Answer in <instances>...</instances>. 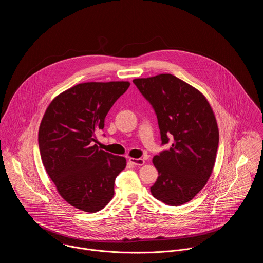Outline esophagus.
Masks as SVG:
<instances>
[{
	"mask_svg": "<svg viewBox=\"0 0 263 263\" xmlns=\"http://www.w3.org/2000/svg\"><path fill=\"white\" fill-rule=\"evenodd\" d=\"M128 161L133 164V165H136V166H142L145 164V161L144 159H135V158H129Z\"/></svg>",
	"mask_w": 263,
	"mask_h": 263,
	"instance_id": "obj_1",
	"label": "esophagus"
}]
</instances>
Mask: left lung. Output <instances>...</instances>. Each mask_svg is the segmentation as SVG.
Masks as SVG:
<instances>
[{
    "label": "left lung",
    "instance_id": "left-lung-1",
    "mask_svg": "<svg viewBox=\"0 0 263 263\" xmlns=\"http://www.w3.org/2000/svg\"><path fill=\"white\" fill-rule=\"evenodd\" d=\"M157 115L162 145L169 150L155 156L159 176L151 187L154 197L177 206L191 200L206 184L216 161L219 129L205 97L170 74L135 79Z\"/></svg>",
    "mask_w": 263,
    "mask_h": 263
}]
</instances>
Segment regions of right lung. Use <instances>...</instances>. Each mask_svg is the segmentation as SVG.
Returning <instances> with one entry per match:
<instances>
[{
    "label": "right lung",
    "instance_id": "obj_1",
    "mask_svg": "<svg viewBox=\"0 0 263 263\" xmlns=\"http://www.w3.org/2000/svg\"><path fill=\"white\" fill-rule=\"evenodd\" d=\"M128 87V82L76 85L51 101L41 120L38 145L43 166L61 196L81 211L102 210L112 198L116 176L126 166L125 158L91 143Z\"/></svg>",
    "mask_w": 263,
    "mask_h": 263
}]
</instances>
